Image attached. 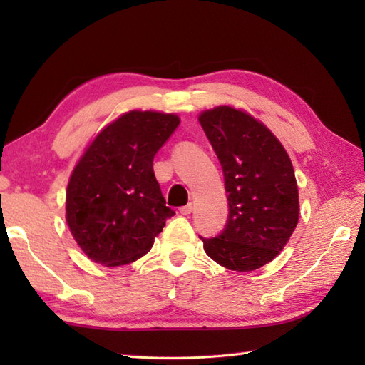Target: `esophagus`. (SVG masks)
<instances>
[{
  "instance_id": "esophagus-1",
  "label": "esophagus",
  "mask_w": 365,
  "mask_h": 365,
  "mask_svg": "<svg viewBox=\"0 0 365 365\" xmlns=\"http://www.w3.org/2000/svg\"><path fill=\"white\" fill-rule=\"evenodd\" d=\"M192 210H195V205H192V204H188V205H185V207H182V208H180V213L187 216V215H191V213H192Z\"/></svg>"
}]
</instances>
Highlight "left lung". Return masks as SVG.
Masks as SVG:
<instances>
[{"label": "left lung", "mask_w": 365, "mask_h": 365, "mask_svg": "<svg viewBox=\"0 0 365 365\" xmlns=\"http://www.w3.org/2000/svg\"><path fill=\"white\" fill-rule=\"evenodd\" d=\"M218 155L229 220L204 251L232 271H254L276 259L299 220L298 185L289 153L265 123L238 108L220 105L199 114Z\"/></svg>", "instance_id": "8db88e82"}]
</instances>
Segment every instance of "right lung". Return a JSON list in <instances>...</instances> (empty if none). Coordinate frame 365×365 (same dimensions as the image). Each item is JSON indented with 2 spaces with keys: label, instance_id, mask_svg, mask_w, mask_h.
<instances>
[{
  "label": "right lung",
  "instance_id": "add662e5",
  "mask_svg": "<svg viewBox=\"0 0 365 365\" xmlns=\"http://www.w3.org/2000/svg\"><path fill=\"white\" fill-rule=\"evenodd\" d=\"M178 123L174 113H123L76 161L67 183L66 221L92 262L120 267L141 259L174 215L155 178L153 157Z\"/></svg>",
  "mask_w": 365,
  "mask_h": 365
}]
</instances>
